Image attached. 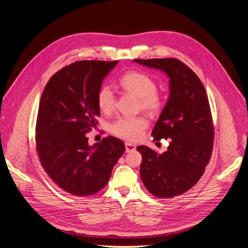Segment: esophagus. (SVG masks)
Returning <instances> with one entry per match:
<instances>
[{"mask_svg": "<svg viewBox=\"0 0 248 248\" xmlns=\"http://www.w3.org/2000/svg\"><path fill=\"white\" fill-rule=\"evenodd\" d=\"M135 149H136V146H135V145H133V144H131V143H128V142L125 143V151H126L127 153L132 152V151H135Z\"/></svg>", "mask_w": 248, "mask_h": 248, "instance_id": "1", "label": "esophagus"}]
</instances>
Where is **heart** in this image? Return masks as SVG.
<instances>
[{
  "label": "heart",
  "instance_id": "heart-1",
  "mask_svg": "<svg viewBox=\"0 0 248 248\" xmlns=\"http://www.w3.org/2000/svg\"><path fill=\"white\" fill-rule=\"evenodd\" d=\"M120 87L126 93L138 98V109L151 115L159 114L164 106L161 95L157 92V84L149 76L131 70L119 79ZM97 104L103 113H110L116 107V95L109 86H102L97 93ZM148 127L147 120L142 116L120 118L110 127L111 132L124 140L136 141L142 137Z\"/></svg>",
  "mask_w": 248,
  "mask_h": 248
}]
</instances>
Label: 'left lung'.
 I'll return each instance as SVG.
<instances>
[{
  "label": "left lung",
  "mask_w": 248,
  "mask_h": 248,
  "mask_svg": "<svg viewBox=\"0 0 248 248\" xmlns=\"http://www.w3.org/2000/svg\"><path fill=\"white\" fill-rule=\"evenodd\" d=\"M164 72L170 78V96L157 121L154 141L169 139L168 150L158 154L147 146L140 176L156 197L171 198L193 187L200 180L213 150L214 127L205 88L194 72L174 58L134 60Z\"/></svg>",
  "instance_id": "1"
}]
</instances>
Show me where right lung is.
<instances>
[{
  "label": "right lung",
  "mask_w": 248,
  "mask_h": 248,
  "mask_svg": "<svg viewBox=\"0 0 248 248\" xmlns=\"http://www.w3.org/2000/svg\"><path fill=\"white\" fill-rule=\"evenodd\" d=\"M118 61H78L60 69L42 93L36 122V150L45 171L64 191L87 196L108 184L125 151L123 141L104 137L90 146L86 133L100 116L97 93Z\"/></svg>",
  "instance_id": "right-lung-1"
}]
</instances>
